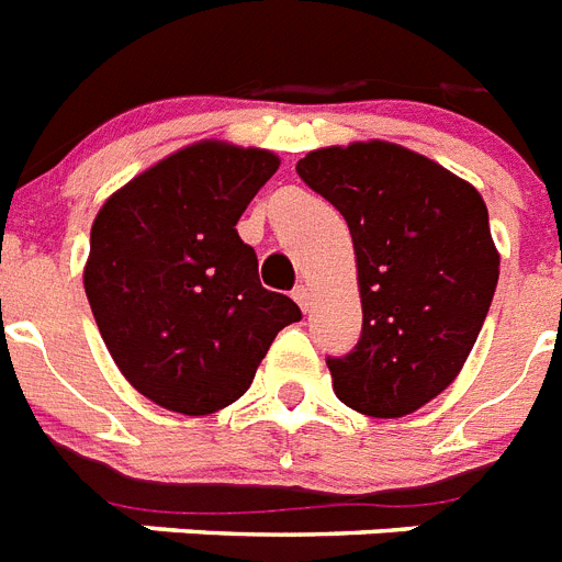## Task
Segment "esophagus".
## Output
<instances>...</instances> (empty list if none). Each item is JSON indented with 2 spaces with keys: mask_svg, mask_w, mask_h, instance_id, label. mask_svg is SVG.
<instances>
[{
  "mask_svg": "<svg viewBox=\"0 0 562 562\" xmlns=\"http://www.w3.org/2000/svg\"><path fill=\"white\" fill-rule=\"evenodd\" d=\"M293 299H295V304H299V307H302L304 313H307V310H310V290H307V286H304V284L295 286Z\"/></svg>",
  "mask_w": 562,
  "mask_h": 562,
  "instance_id": "esophagus-1",
  "label": "esophagus"
}]
</instances>
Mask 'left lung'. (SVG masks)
Listing matches in <instances>:
<instances>
[{
	"instance_id": "obj_1",
	"label": "left lung",
	"mask_w": 562,
	"mask_h": 562,
	"mask_svg": "<svg viewBox=\"0 0 562 562\" xmlns=\"http://www.w3.org/2000/svg\"><path fill=\"white\" fill-rule=\"evenodd\" d=\"M351 228L362 336L327 359L334 392L371 417L438 397L473 351L499 281L487 205L438 161L392 145L318 147L295 165Z\"/></svg>"
}]
</instances>
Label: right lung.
I'll list each match as a JSON object with an SVG mask.
<instances>
[{"label": "right lung", "instance_id": "right-lung-1", "mask_svg": "<svg viewBox=\"0 0 562 562\" xmlns=\"http://www.w3.org/2000/svg\"><path fill=\"white\" fill-rule=\"evenodd\" d=\"M281 159L205 138L142 170L101 205L83 290L103 345L156 406L211 415L244 397L278 330L302 318L260 286L237 220Z\"/></svg>", "mask_w": 562, "mask_h": 562}]
</instances>
